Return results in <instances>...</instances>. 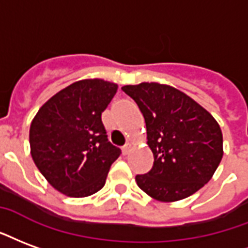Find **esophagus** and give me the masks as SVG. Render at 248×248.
<instances>
[{
    "mask_svg": "<svg viewBox=\"0 0 248 248\" xmlns=\"http://www.w3.org/2000/svg\"><path fill=\"white\" fill-rule=\"evenodd\" d=\"M130 151H131V143H126L124 147H122V154H124V155H127Z\"/></svg>",
    "mask_w": 248,
    "mask_h": 248,
    "instance_id": "obj_1",
    "label": "esophagus"
}]
</instances>
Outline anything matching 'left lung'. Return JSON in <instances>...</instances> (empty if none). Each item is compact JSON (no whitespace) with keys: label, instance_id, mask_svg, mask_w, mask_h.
I'll return each mask as SVG.
<instances>
[{"label":"left lung","instance_id":"8db88e82","mask_svg":"<svg viewBox=\"0 0 248 248\" xmlns=\"http://www.w3.org/2000/svg\"><path fill=\"white\" fill-rule=\"evenodd\" d=\"M142 111L154 166L135 180L152 199H186L206 184L221 163L222 131L213 115L176 88L157 82L124 85Z\"/></svg>","mask_w":248,"mask_h":248}]
</instances>
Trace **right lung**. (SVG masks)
I'll return each instance as SVG.
<instances>
[{"label":"right lung","instance_id":"1","mask_svg":"<svg viewBox=\"0 0 248 248\" xmlns=\"http://www.w3.org/2000/svg\"><path fill=\"white\" fill-rule=\"evenodd\" d=\"M118 85L80 80L49 98L32 119V160L46 180L69 197H87L105 185L121 150L108 140L102 111Z\"/></svg>","mask_w":248,"mask_h":248}]
</instances>
